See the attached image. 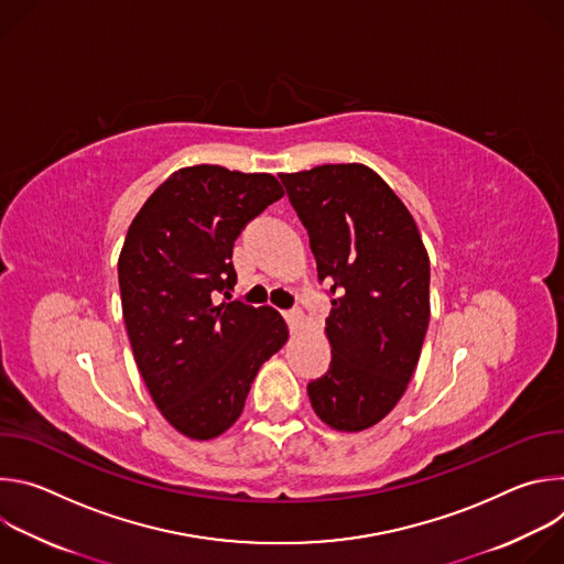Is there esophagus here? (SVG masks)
<instances>
[{"label": "esophagus", "instance_id": "obj_1", "mask_svg": "<svg viewBox=\"0 0 564 564\" xmlns=\"http://www.w3.org/2000/svg\"><path fill=\"white\" fill-rule=\"evenodd\" d=\"M283 316H285V321L288 324L292 326V328H296L301 321H303V314L301 312H296V310H288V312H283Z\"/></svg>", "mask_w": 564, "mask_h": 564}]
</instances>
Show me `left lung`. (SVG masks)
I'll return each mask as SVG.
<instances>
[{"label": "left lung", "instance_id": "1", "mask_svg": "<svg viewBox=\"0 0 564 564\" xmlns=\"http://www.w3.org/2000/svg\"><path fill=\"white\" fill-rule=\"evenodd\" d=\"M333 294L330 370L307 386L339 433L381 422L406 392L431 318V263L415 218L361 163L279 174Z\"/></svg>", "mask_w": 564, "mask_h": 564}]
</instances>
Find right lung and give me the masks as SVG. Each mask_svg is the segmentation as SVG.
I'll return each mask as SVG.
<instances>
[{
	"instance_id": "obj_1",
	"label": "right lung",
	"mask_w": 564,
	"mask_h": 564,
	"mask_svg": "<svg viewBox=\"0 0 564 564\" xmlns=\"http://www.w3.org/2000/svg\"><path fill=\"white\" fill-rule=\"evenodd\" d=\"M281 196L272 174L194 165L174 172L129 225L118 259L129 344L160 415L189 440L223 435L259 368L288 341L274 307L227 292L236 236Z\"/></svg>"
}]
</instances>
